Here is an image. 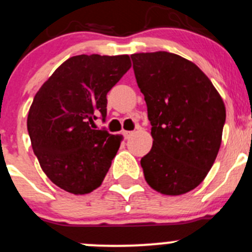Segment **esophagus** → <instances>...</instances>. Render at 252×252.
<instances>
[{"instance_id": "esophagus-1", "label": "esophagus", "mask_w": 252, "mask_h": 252, "mask_svg": "<svg viewBox=\"0 0 252 252\" xmlns=\"http://www.w3.org/2000/svg\"><path fill=\"white\" fill-rule=\"evenodd\" d=\"M133 133H134L133 131H124V137H125L126 139H128L129 137L133 136Z\"/></svg>"}]
</instances>
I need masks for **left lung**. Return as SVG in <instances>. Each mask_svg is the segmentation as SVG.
<instances>
[{"mask_svg": "<svg viewBox=\"0 0 252 252\" xmlns=\"http://www.w3.org/2000/svg\"><path fill=\"white\" fill-rule=\"evenodd\" d=\"M144 95L153 146L141 159L148 185L164 195L197 188L218 154L225 106L208 77L165 51L131 55Z\"/></svg>", "mask_w": 252, "mask_h": 252, "instance_id": "obj_1", "label": "left lung"}]
</instances>
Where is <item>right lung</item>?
<instances>
[{
  "label": "right lung",
  "mask_w": 252,
  "mask_h": 252,
  "mask_svg": "<svg viewBox=\"0 0 252 252\" xmlns=\"http://www.w3.org/2000/svg\"><path fill=\"white\" fill-rule=\"evenodd\" d=\"M131 67L127 55H78L45 82L29 109L28 133L47 178L67 192L84 195L103 183L120 136L94 129L106 119V94Z\"/></svg>",
  "instance_id": "right-lung-1"
}]
</instances>
